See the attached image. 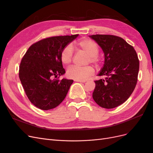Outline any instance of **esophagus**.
I'll return each instance as SVG.
<instances>
[{"mask_svg": "<svg viewBox=\"0 0 153 153\" xmlns=\"http://www.w3.org/2000/svg\"><path fill=\"white\" fill-rule=\"evenodd\" d=\"M75 82H80V83H85V80H75Z\"/></svg>", "mask_w": 153, "mask_h": 153, "instance_id": "esophagus-1", "label": "esophagus"}]
</instances>
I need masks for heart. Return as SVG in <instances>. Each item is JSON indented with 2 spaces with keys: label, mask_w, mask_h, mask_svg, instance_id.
<instances>
[{
  "label": "heart",
  "mask_w": 153,
  "mask_h": 153,
  "mask_svg": "<svg viewBox=\"0 0 153 153\" xmlns=\"http://www.w3.org/2000/svg\"><path fill=\"white\" fill-rule=\"evenodd\" d=\"M78 49L86 53L89 56V62L97 64L98 62L97 55L99 53V47L95 41L90 39H82L75 44ZM73 50L71 45H67L61 53V61L64 64H69L72 61ZM94 69L90 66L80 67L72 66L69 67L66 71L67 76L73 79L85 80L94 73Z\"/></svg>",
  "instance_id": "1"
}]
</instances>
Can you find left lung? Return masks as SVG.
Here are the masks:
<instances>
[{
  "label": "left lung",
  "mask_w": 153,
  "mask_h": 153,
  "mask_svg": "<svg viewBox=\"0 0 153 153\" xmlns=\"http://www.w3.org/2000/svg\"><path fill=\"white\" fill-rule=\"evenodd\" d=\"M102 49L105 62L94 81L92 98L101 107L114 108L124 103L137 85L139 61L135 49L120 37L113 35L89 36Z\"/></svg>",
  "instance_id": "8db88e82"
}]
</instances>
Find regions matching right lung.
I'll use <instances>...</instances> for the list:
<instances>
[{"instance_id": "obj_1", "label": "right lung", "mask_w": 153, "mask_h": 153, "mask_svg": "<svg viewBox=\"0 0 153 153\" xmlns=\"http://www.w3.org/2000/svg\"><path fill=\"white\" fill-rule=\"evenodd\" d=\"M78 36H54L40 40L30 46L22 59L20 80L27 96L37 108H54L66 98L73 80L53 78L66 73L61 53Z\"/></svg>"}]
</instances>
